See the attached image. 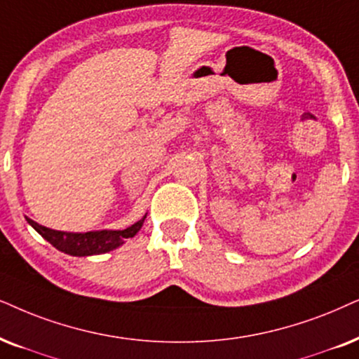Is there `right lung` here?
<instances>
[{
  "mask_svg": "<svg viewBox=\"0 0 359 359\" xmlns=\"http://www.w3.org/2000/svg\"><path fill=\"white\" fill-rule=\"evenodd\" d=\"M147 216L135 222L127 229L122 231H90V232H62L49 229V227L41 226L34 222L29 217H26L27 222L44 237L46 241L50 242L55 249L60 252H66L69 255H77V257H83V255H95V254H105L110 250L117 249L122 245L125 239L133 237L137 232L142 229L143 221Z\"/></svg>",
  "mask_w": 359,
  "mask_h": 359,
  "instance_id": "1",
  "label": "right lung"
}]
</instances>
